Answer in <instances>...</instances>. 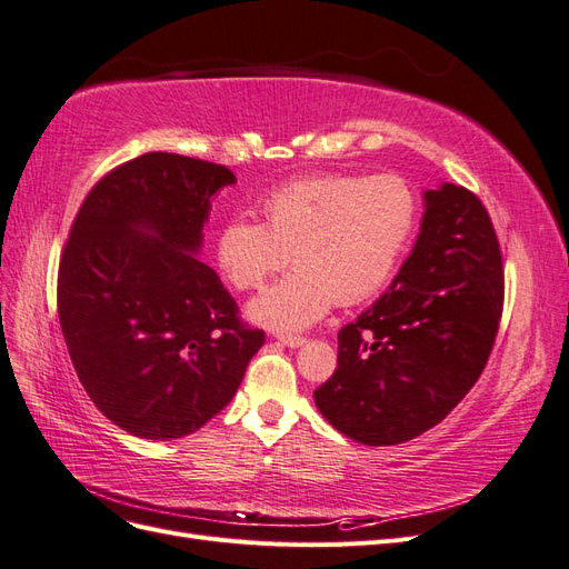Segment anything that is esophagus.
Instances as JSON below:
<instances>
[{
  "label": "esophagus",
  "instance_id": "esophagus-1",
  "mask_svg": "<svg viewBox=\"0 0 569 569\" xmlns=\"http://www.w3.org/2000/svg\"><path fill=\"white\" fill-rule=\"evenodd\" d=\"M280 341L284 343V347H289V349H299V347H303V343H306V337H295V335H282L280 337Z\"/></svg>",
  "mask_w": 569,
  "mask_h": 569
}]
</instances>
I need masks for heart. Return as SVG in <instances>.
I'll return each instance as SVG.
<instances>
[{"mask_svg": "<svg viewBox=\"0 0 569 569\" xmlns=\"http://www.w3.org/2000/svg\"><path fill=\"white\" fill-rule=\"evenodd\" d=\"M261 209L266 226L234 216L220 228L216 258L237 289H256L291 253L297 270L247 306L249 320L278 332L318 322L335 299L372 297L418 226V199L396 176L301 178L272 189Z\"/></svg>", "mask_w": 569, "mask_h": 569, "instance_id": "b5f03b06", "label": "heart"}]
</instances>
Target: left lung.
<instances>
[{
	"instance_id": "8db88e82",
	"label": "left lung",
	"mask_w": 569,
	"mask_h": 569,
	"mask_svg": "<svg viewBox=\"0 0 569 569\" xmlns=\"http://www.w3.org/2000/svg\"><path fill=\"white\" fill-rule=\"evenodd\" d=\"M410 256L368 311L339 330L337 370L313 399L366 446H393L439 425L485 370L503 311L491 218L465 187L422 192Z\"/></svg>"
}]
</instances>
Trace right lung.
<instances>
[{"mask_svg":"<svg viewBox=\"0 0 569 569\" xmlns=\"http://www.w3.org/2000/svg\"><path fill=\"white\" fill-rule=\"evenodd\" d=\"M226 166L149 151L84 197L59 263V322L92 403L132 437L170 441L226 408L263 330L199 253Z\"/></svg>","mask_w":569,"mask_h":569,"instance_id":"right-lung-1","label":"right lung"}]
</instances>
